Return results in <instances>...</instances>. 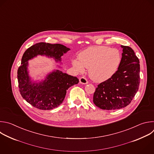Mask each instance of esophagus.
Returning <instances> with one entry per match:
<instances>
[{
    "mask_svg": "<svg viewBox=\"0 0 154 154\" xmlns=\"http://www.w3.org/2000/svg\"><path fill=\"white\" fill-rule=\"evenodd\" d=\"M79 82H80V83L83 84H86L88 83V81L85 77H81L79 79Z\"/></svg>",
    "mask_w": 154,
    "mask_h": 154,
    "instance_id": "1",
    "label": "esophagus"
}]
</instances>
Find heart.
<instances>
[{"instance_id": "1", "label": "heart", "mask_w": 154, "mask_h": 154, "mask_svg": "<svg viewBox=\"0 0 154 154\" xmlns=\"http://www.w3.org/2000/svg\"><path fill=\"white\" fill-rule=\"evenodd\" d=\"M79 60L73 59V66L79 72L88 68L90 77L96 82L110 78L117 71L121 62V54L116 49L106 46L91 47L79 54Z\"/></svg>"}]
</instances>
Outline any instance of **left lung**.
Instances as JSON below:
<instances>
[{
    "instance_id": "obj_1",
    "label": "left lung",
    "mask_w": 154,
    "mask_h": 154,
    "mask_svg": "<svg viewBox=\"0 0 154 154\" xmlns=\"http://www.w3.org/2000/svg\"><path fill=\"white\" fill-rule=\"evenodd\" d=\"M121 47L122 53L118 70L110 78L98 84L94 94V103L101 109L113 110L126 107L139 88V59L130 47Z\"/></svg>"
}]
</instances>
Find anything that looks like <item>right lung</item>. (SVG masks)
Listing matches in <instances>:
<instances>
[{
  "label": "right lung",
  "mask_w": 154,
  "mask_h": 154,
  "mask_svg": "<svg viewBox=\"0 0 154 154\" xmlns=\"http://www.w3.org/2000/svg\"><path fill=\"white\" fill-rule=\"evenodd\" d=\"M70 48L59 44L37 43L23 53L21 66L17 70L19 91L22 98L32 106L41 110H51L58 107L65 98L67 90L77 84L79 79L56 70L49 73L45 80L39 83L30 81L27 71L28 60L37 55H45L60 61L61 56Z\"/></svg>",
  "instance_id": "right-lung-1"
}]
</instances>
